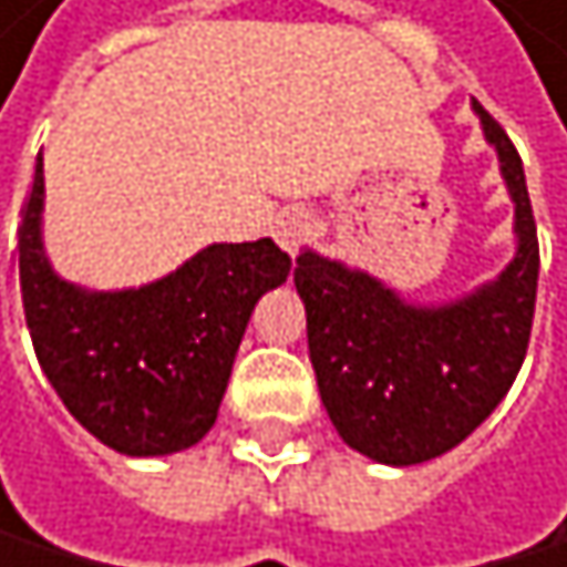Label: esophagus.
Wrapping results in <instances>:
<instances>
[{"instance_id":"obj_1","label":"esophagus","mask_w":567,"mask_h":567,"mask_svg":"<svg viewBox=\"0 0 567 567\" xmlns=\"http://www.w3.org/2000/svg\"><path fill=\"white\" fill-rule=\"evenodd\" d=\"M309 237H312V217L306 210H286L275 220V241L289 255H296Z\"/></svg>"}]
</instances>
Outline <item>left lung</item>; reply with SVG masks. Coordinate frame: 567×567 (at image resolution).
<instances>
[{
    "instance_id": "left-lung-1",
    "label": "left lung",
    "mask_w": 567,
    "mask_h": 567,
    "mask_svg": "<svg viewBox=\"0 0 567 567\" xmlns=\"http://www.w3.org/2000/svg\"><path fill=\"white\" fill-rule=\"evenodd\" d=\"M486 138L517 204V258L476 296L419 309L363 271L312 251L296 258L309 360L340 439L388 466H415L460 445L499 404L527 357L537 302V224L511 135L493 115Z\"/></svg>"
}]
</instances>
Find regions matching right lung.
I'll return each mask as SVG.
<instances>
[{
    "label": "right lung",
    "instance_id": "right-lung-1",
    "mask_svg": "<svg viewBox=\"0 0 567 567\" xmlns=\"http://www.w3.org/2000/svg\"><path fill=\"white\" fill-rule=\"evenodd\" d=\"M40 207L43 156L19 224V289L47 381L115 452L197 445L217 422L255 302L286 281L292 258L271 237L210 245L145 289L81 292L47 265Z\"/></svg>",
    "mask_w": 567,
    "mask_h": 567
}]
</instances>
